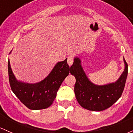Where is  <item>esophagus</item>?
I'll return each mask as SVG.
<instances>
[{
  "label": "esophagus",
  "instance_id": "34e87169",
  "mask_svg": "<svg viewBox=\"0 0 133 133\" xmlns=\"http://www.w3.org/2000/svg\"><path fill=\"white\" fill-rule=\"evenodd\" d=\"M73 61H74L73 56L72 55L68 56V58H67V62H68V65H69V66H71V65H72V64H73Z\"/></svg>",
  "mask_w": 133,
  "mask_h": 133
}]
</instances>
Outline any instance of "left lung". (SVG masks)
Wrapping results in <instances>:
<instances>
[{
  "mask_svg": "<svg viewBox=\"0 0 133 133\" xmlns=\"http://www.w3.org/2000/svg\"><path fill=\"white\" fill-rule=\"evenodd\" d=\"M125 68L120 78L114 83L107 85L94 84L87 76L81 60L75 57L71 66V74L76 78L75 93L82 107L91 111H99L113 105L121 97L128 76V65L124 58Z\"/></svg>",
  "mask_w": 133,
  "mask_h": 133,
  "instance_id": "obj_1",
  "label": "left lung"
}]
</instances>
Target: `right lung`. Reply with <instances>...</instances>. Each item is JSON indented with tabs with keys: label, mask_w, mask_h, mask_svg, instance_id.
<instances>
[{
	"label": "right lung",
	"mask_w": 133,
	"mask_h": 133,
	"mask_svg": "<svg viewBox=\"0 0 133 133\" xmlns=\"http://www.w3.org/2000/svg\"><path fill=\"white\" fill-rule=\"evenodd\" d=\"M70 69L66 58L56 64L47 77L40 82L28 83L16 79L11 69L9 59L8 74L11 89L28 108L33 110L47 108L55 100L57 92L64 79L69 75Z\"/></svg>",
	"instance_id": "1"
}]
</instances>
